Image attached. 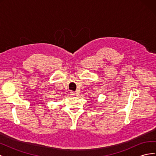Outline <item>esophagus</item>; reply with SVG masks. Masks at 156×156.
<instances>
[{
	"instance_id": "obj_1",
	"label": "esophagus",
	"mask_w": 156,
	"mask_h": 156,
	"mask_svg": "<svg viewBox=\"0 0 156 156\" xmlns=\"http://www.w3.org/2000/svg\"><path fill=\"white\" fill-rule=\"evenodd\" d=\"M69 94H70V95H71V96H73L75 95V92H73V91H70Z\"/></svg>"
}]
</instances>
